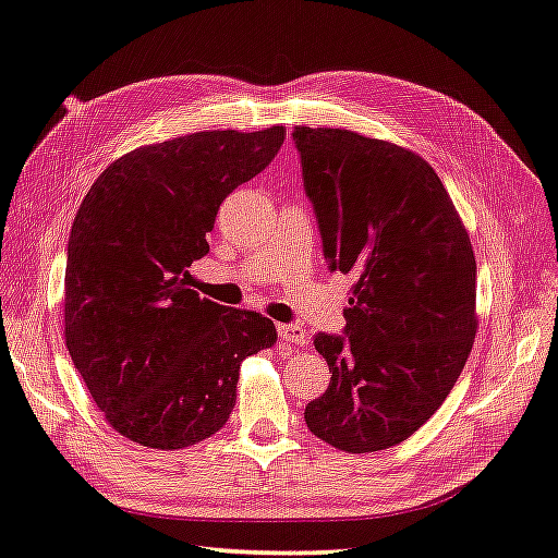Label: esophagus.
Masks as SVG:
<instances>
[{
  "label": "esophagus",
  "mask_w": 558,
  "mask_h": 558,
  "mask_svg": "<svg viewBox=\"0 0 558 558\" xmlns=\"http://www.w3.org/2000/svg\"><path fill=\"white\" fill-rule=\"evenodd\" d=\"M278 336L282 338V341L294 343V345L307 343V333H304V329L298 324H278Z\"/></svg>",
  "instance_id": "34e87169"
}]
</instances>
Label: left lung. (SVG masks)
Wrapping results in <instances>:
<instances>
[{
	"label": "left lung",
	"instance_id": "obj_1",
	"mask_svg": "<svg viewBox=\"0 0 558 558\" xmlns=\"http://www.w3.org/2000/svg\"><path fill=\"white\" fill-rule=\"evenodd\" d=\"M331 270L353 278L345 336L314 338L331 385L307 428L343 452L387 450L450 395L476 336V258L416 151L343 128H294Z\"/></svg>",
	"mask_w": 558,
	"mask_h": 558
}]
</instances>
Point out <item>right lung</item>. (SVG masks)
<instances>
[{
	"label": "right lung",
	"instance_id": "1",
	"mask_svg": "<svg viewBox=\"0 0 558 558\" xmlns=\"http://www.w3.org/2000/svg\"><path fill=\"white\" fill-rule=\"evenodd\" d=\"M286 128L203 130L128 151L74 217L64 343L113 430L155 450L210 438L236 401L239 369L278 341L276 324L191 290L217 210L264 171Z\"/></svg>",
	"mask_w": 558,
	"mask_h": 558
}]
</instances>
